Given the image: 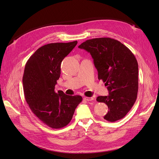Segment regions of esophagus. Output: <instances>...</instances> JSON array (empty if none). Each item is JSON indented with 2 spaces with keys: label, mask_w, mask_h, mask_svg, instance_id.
Here are the masks:
<instances>
[{
  "label": "esophagus",
  "mask_w": 159,
  "mask_h": 159,
  "mask_svg": "<svg viewBox=\"0 0 159 159\" xmlns=\"http://www.w3.org/2000/svg\"><path fill=\"white\" fill-rule=\"evenodd\" d=\"M84 99L87 101H93L94 98L93 97H85Z\"/></svg>",
  "instance_id": "1"
}]
</instances>
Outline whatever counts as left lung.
Here are the masks:
<instances>
[{
    "mask_svg": "<svg viewBox=\"0 0 159 159\" xmlns=\"http://www.w3.org/2000/svg\"><path fill=\"white\" fill-rule=\"evenodd\" d=\"M90 53L98 79L105 82L108 96H99L108 112L104 119L115 122L124 118L136 101L139 88V69L135 57L120 42L109 37L89 39L79 46Z\"/></svg>",
    "mask_w": 159,
    "mask_h": 159,
    "instance_id": "obj_1",
    "label": "left lung"
}]
</instances>
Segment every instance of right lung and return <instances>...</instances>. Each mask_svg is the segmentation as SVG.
<instances>
[{"label":"right lung","instance_id":"add662e5","mask_svg":"<svg viewBox=\"0 0 159 159\" xmlns=\"http://www.w3.org/2000/svg\"><path fill=\"white\" fill-rule=\"evenodd\" d=\"M77 44V41L50 43L39 48L28 60L22 78L25 98L31 110L48 126L59 129L72 119L80 95L55 92L61 75V64Z\"/></svg>","mask_w":159,"mask_h":159}]
</instances>
